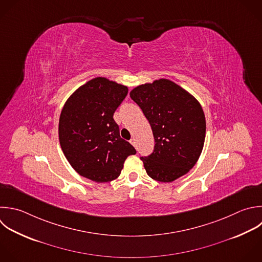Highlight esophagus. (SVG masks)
<instances>
[{
	"mask_svg": "<svg viewBox=\"0 0 262 262\" xmlns=\"http://www.w3.org/2000/svg\"><path fill=\"white\" fill-rule=\"evenodd\" d=\"M130 143H131L133 146H135V147H136V140H135L134 138H132V139L130 140Z\"/></svg>",
	"mask_w": 262,
	"mask_h": 262,
	"instance_id": "esophagus-1",
	"label": "esophagus"
}]
</instances>
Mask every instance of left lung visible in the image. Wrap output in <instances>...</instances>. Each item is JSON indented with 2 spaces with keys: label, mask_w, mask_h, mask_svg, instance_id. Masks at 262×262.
<instances>
[{
  "label": "left lung",
  "mask_w": 262,
  "mask_h": 262,
  "mask_svg": "<svg viewBox=\"0 0 262 262\" xmlns=\"http://www.w3.org/2000/svg\"><path fill=\"white\" fill-rule=\"evenodd\" d=\"M130 97L148 120L154 151L140 157L149 177L172 182L198 162L206 136V120L200 102L186 90L167 79L137 86Z\"/></svg>",
  "instance_id": "obj_1"
}]
</instances>
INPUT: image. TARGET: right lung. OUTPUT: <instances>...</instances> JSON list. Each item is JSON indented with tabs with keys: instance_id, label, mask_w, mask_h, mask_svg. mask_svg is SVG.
I'll use <instances>...</instances> for the list:
<instances>
[{
	"instance_id": "right-lung-1",
	"label": "right lung",
	"mask_w": 262,
	"mask_h": 262,
	"mask_svg": "<svg viewBox=\"0 0 262 262\" xmlns=\"http://www.w3.org/2000/svg\"><path fill=\"white\" fill-rule=\"evenodd\" d=\"M128 94L124 85L94 78L67 100L59 118L61 149L81 176L107 182L121 174L125 160L135 148L121 138L114 114Z\"/></svg>"
}]
</instances>
